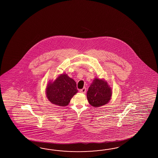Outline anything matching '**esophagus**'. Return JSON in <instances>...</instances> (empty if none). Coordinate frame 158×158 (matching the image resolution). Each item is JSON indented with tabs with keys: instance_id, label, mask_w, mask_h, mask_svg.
I'll return each mask as SVG.
<instances>
[{
	"instance_id": "34e87169",
	"label": "esophagus",
	"mask_w": 158,
	"mask_h": 158,
	"mask_svg": "<svg viewBox=\"0 0 158 158\" xmlns=\"http://www.w3.org/2000/svg\"><path fill=\"white\" fill-rule=\"evenodd\" d=\"M86 91V89L85 87H84L82 89H81L80 90L81 93H82V94H85Z\"/></svg>"
}]
</instances>
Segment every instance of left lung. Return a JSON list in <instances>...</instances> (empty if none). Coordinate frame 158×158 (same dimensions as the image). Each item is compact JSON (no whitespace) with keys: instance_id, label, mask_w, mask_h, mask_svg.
Returning a JSON list of instances; mask_svg holds the SVG:
<instances>
[{"instance_id":"obj_1","label":"left lung","mask_w":158,"mask_h":158,"mask_svg":"<svg viewBox=\"0 0 158 158\" xmlns=\"http://www.w3.org/2000/svg\"><path fill=\"white\" fill-rule=\"evenodd\" d=\"M112 93L107 81L95 78L87 91V100L92 106L99 107L107 103L111 99Z\"/></svg>"}]
</instances>
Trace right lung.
Here are the masks:
<instances>
[{"label": "right lung", "mask_w": 158, "mask_h": 158, "mask_svg": "<svg viewBox=\"0 0 158 158\" xmlns=\"http://www.w3.org/2000/svg\"><path fill=\"white\" fill-rule=\"evenodd\" d=\"M47 99L58 106H67L72 98L78 92L76 83L67 74H61L53 82H49L46 87Z\"/></svg>", "instance_id": "add662e5"}]
</instances>
